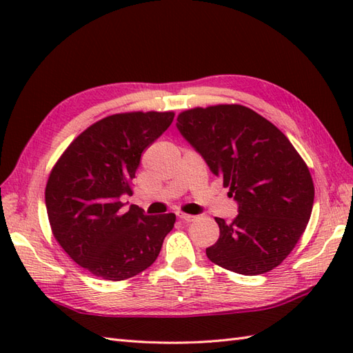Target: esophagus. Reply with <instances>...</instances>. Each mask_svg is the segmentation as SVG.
Segmentation results:
<instances>
[{
	"label": "esophagus",
	"mask_w": 353,
	"mask_h": 353,
	"mask_svg": "<svg viewBox=\"0 0 353 353\" xmlns=\"http://www.w3.org/2000/svg\"><path fill=\"white\" fill-rule=\"evenodd\" d=\"M177 216H179V220H182L185 223H191V221H194V220L197 219L196 215H190V214H183V212H179Z\"/></svg>",
	"instance_id": "obj_1"
}]
</instances>
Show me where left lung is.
<instances>
[{"instance_id":"obj_1","label":"left lung","mask_w":353,"mask_h":353,"mask_svg":"<svg viewBox=\"0 0 353 353\" xmlns=\"http://www.w3.org/2000/svg\"><path fill=\"white\" fill-rule=\"evenodd\" d=\"M177 129L238 203L232 223L215 219L220 238L209 261L245 276L267 273L294 249L310 221L314 183L288 138L241 104L196 108Z\"/></svg>"}]
</instances>
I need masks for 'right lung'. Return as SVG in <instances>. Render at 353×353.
Instances as JSON below:
<instances>
[{"mask_svg":"<svg viewBox=\"0 0 353 353\" xmlns=\"http://www.w3.org/2000/svg\"><path fill=\"white\" fill-rule=\"evenodd\" d=\"M172 112H129L80 133L51 170L45 205L52 235L70 258L97 277L124 281L159 256L176 215L124 209L141 154L172 123Z\"/></svg>","mask_w":353,"mask_h":353,"instance_id":"1","label":"right lung"}]
</instances>
